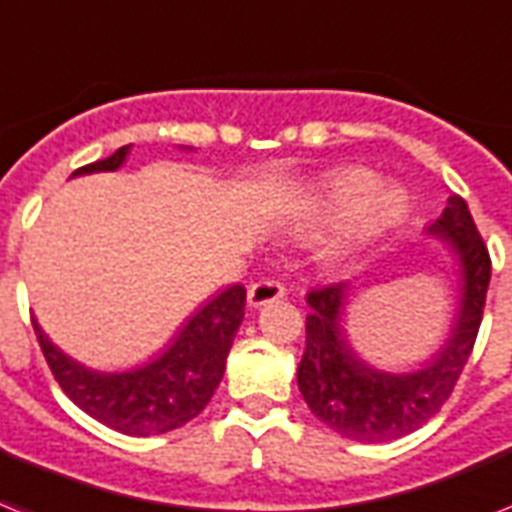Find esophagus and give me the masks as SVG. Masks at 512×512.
<instances>
[{
	"label": "esophagus",
	"instance_id": "esophagus-1",
	"mask_svg": "<svg viewBox=\"0 0 512 512\" xmlns=\"http://www.w3.org/2000/svg\"><path fill=\"white\" fill-rule=\"evenodd\" d=\"M286 294V286L276 278H265V281H257V284L249 286L247 292V302L252 307H260V305H268V302H276Z\"/></svg>",
	"mask_w": 512,
	"mask_h": 512
}]
</instances>
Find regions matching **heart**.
Segmentation results:
<instances>
[{
  "mask_svg": "<svg viewBox=\"0 0 512 512\" xmlns=\"http://www.w3.org/2000/svg\"><path fill=\"white\" fill-rule=\"evenodd\" d=\"M373 189V176L371 170L363 168H344L339 170L331 181V191H334V197L339 202H359V199L368 194ZM363 199V198H362ZM364 200V199H363ZM405 194L400 189H381L371 197H366L363 203L357 205L355 215H352L350 231H347V239L339 249H336V255H342V252H350L355 244L365 242V239H371V236L381 234L384 228L394 226L397 220L405 215Z\"/></svg>",
  "mask_w": 512,
  "mask_h": 512,
  "instance_id": "heart-1",
  "label": "heart"
}]
</instances>
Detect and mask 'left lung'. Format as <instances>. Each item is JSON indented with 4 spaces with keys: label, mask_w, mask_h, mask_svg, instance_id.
Here are the masks:
<instances>
[{
    "label": "left lung",
    "mask_w": 512,
    "mask_h": 512,
    "mask_svg": "<svg viewBox=\"0 0 512 512\" xmlns=\"http://www.w3.org/2000/svg\"><path fill=\"white\" fill-rule=\"evenodd\" d=\"M431 234L450 239L463 270L458 323L434 363L423 371L392 376L357 360L339 326L344 284L315 286L307 294L305 355L297 368L299 392L328 429L355 442H392L429 423L458 384L484 318L492 257L460 194L431 223Z\"/></svg>",
    "instance_id": "1"
}]
</instances>
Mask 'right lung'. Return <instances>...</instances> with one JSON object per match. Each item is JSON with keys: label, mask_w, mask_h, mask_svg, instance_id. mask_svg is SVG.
<instances>
[{"label": "right lung", "mask_w": 512, "mask_h": 512, "mask_svg": "<svg viewBox=\"0 0 512 512\" xmlns=\"http://www.w3.org/2000/svg\"><path fill=\"white\" fill-rule=\"evenodd\" d=\"M126 155L128 147H120L76 173L115 170ZM244 305L247 289L242 284L226 289L186 323L160 360L131 373H94L81 368L49 342L36 321L33 331L54 381L83 413L120 434L155 436L184 426L205 410L226 371L228 350L244 321Z\"/></svg>", "instance_id": "1"}]
</instances>
